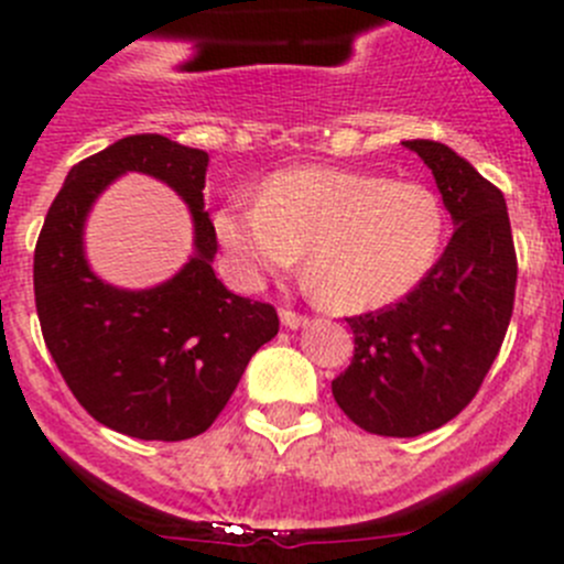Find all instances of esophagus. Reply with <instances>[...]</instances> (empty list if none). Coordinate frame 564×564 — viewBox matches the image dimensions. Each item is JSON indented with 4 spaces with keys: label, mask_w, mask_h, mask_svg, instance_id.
<instances>
[{
    "label": "esophagus",
    "mask_w": 564,
    "mask_h": 564,
    "mask_svg": "<svg viewBox=\"0 0 564 564\" xmlns=\"http://www.w3.org/2000/svg\"><path fill=\"white\" fill-rule=\"evenodd\" d=\"M305 322H308V318L300 316V314H294V311H289V308H283V311H281V324H283V327L297 329V327H303Z\"/></svg>",
    "instance_id": "1"
}]
</instances>
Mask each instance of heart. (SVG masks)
<instances>
[{
    "instance_id": "1",
    "label": "heart",
    "mask_w": 564,
    "mask_h": 564,
    "mask_svg": "<svg viewBox=\"0 0 564 564\" xmlns=\"http://www.w3.org/2000/svg\"><path fill=\"white\" fill-rule=\"evenodd\" d=\"M213 229L240 286L292 270L305 250V275L324 305L377 311L406 297L436 264L445 213L417 182L305 166L272 174L259 202H226Z\"/></svg>"
}]
</instances>
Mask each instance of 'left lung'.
I'll return each instance as SVG.
<instances>
[{
	"mask_svg": "<svg viewBox=\"0 0 564 564\" xmlns=\"http://www.w3.org/2000/svg\"><path fill=\"white\" fill-rule=\"evenodd\" d=\"M403 147L431 169L456 231L401 303L346 318L355 357L333 395L351 423L379 436L440 429L475 398L508 333L519 275L502 193L447 144Z\"/></svg>",
	"mask_w": 564,
	"mask_h": 564,
	"instance_id": "1",
	"label": "left lung"
}]
</instances>
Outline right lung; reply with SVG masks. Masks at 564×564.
<instances>
[{
    "label": "right lung",
    "mask_w": 564,
    "mask_h": 564,
    "mask_svg": "<svg viewBox=\"0 0 564 564\" xmlns=\"http://www.w3.org/2000/svg\"><path fill=\"white\" fill-rule=\"evenodd\" d=\"M207 163L204 150L158 133L113 141L70 169L35 248L37 316L56 368L98 423L135 440L204 434L250 357L278 335L272 305L240 297L215 278L218 240L202 193ZM130 171L172 186L194 224V253L150 290L104 282L83 246L94 202Z\"/></svg>",
    "instance_id": "right-lung-1"
}]
</instances>
